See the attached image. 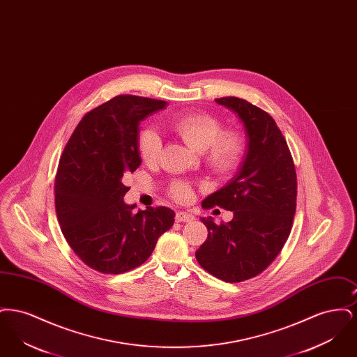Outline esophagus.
Returning <instances> with one entry per match:
<instances>
[{"label":"esophagus","instance_id":"1","mask_svg":"<svg viewBox=\"0 0 357 357\" xmlns=\"http://www.w3.org/2000/svg\"><path fill=\"white\" fill-rule=\"evenodd\" d=\"M194 215L188 214L186 211H178L175 215V221L176 222H191L194 221Z\"/></svg>","mask_w":357,"mask_h":357}]
</instances>
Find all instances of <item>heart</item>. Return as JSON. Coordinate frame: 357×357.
I'll use <instances>...</instances> for the list:
<instances>
[{"label": "heart", "mask_w": 357, "mask_h": 357, "mask_svg": "<svg viewBox=\"0 0 357 357\" xmlns=\"http://www.w3.org/2000/svg\"><path fill=\"white\" fill-rule=\"evenodd\" d=\"M171 130L182 137L188 147L204 153V163L217 175H229L236 170L245 151L243 139L236 131H222L221 121L211 114L190 112L171 120ZM162 140L153 128L139 135V153L146 163H155L160 155ZM191 186L185 181H174L170 195L179 202L191 197Z\"/></svg>", "instance_id": "obj_1"}]
</instances>
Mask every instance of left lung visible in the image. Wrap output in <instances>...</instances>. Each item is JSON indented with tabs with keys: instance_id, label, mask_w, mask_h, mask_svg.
<instances>
[{
	"instance_id": "1",
	"label": "left lung",
	"mask_w": 357,
	"mask_h": 357,
	"mask_svg": "<svg viewBox=\"0 0 357 357\" xmlns=\"http://www.w3.org/2000/svg\"><path fill=\"white\" fill-rule=\"evenodd\" d=\"M215 102L243 123L248 143L236 176L202 202L234 217L221 225L201 220L208 236L195 257L214 277L241 282L264 272L282 250L296 213L297 176L287 140L268 112L233 96Z\"/></svg>"
}]
</instances>
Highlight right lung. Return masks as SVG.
<instances>
[{"mask_svg": "<svg viewBox=\"0 0 357 357\" xmlns=\"http://www.w3.org/2000/svg\"><path fill=\"white\" fill-rule=\"evenodd\" d=\"M167 102L120 95L86 112L59 162L54 206L70 249L86 266L120 274L151 255L175 213L165 206L132 213L121 179L140 166L139 124Z\"/></svg>", "mask_w": 357, "mask_h": 357, "instance_id": "right-lung-1", "label": "right lung"}]
</instances>
